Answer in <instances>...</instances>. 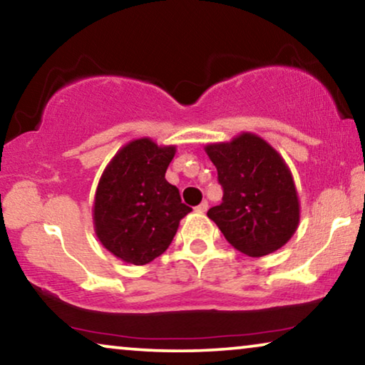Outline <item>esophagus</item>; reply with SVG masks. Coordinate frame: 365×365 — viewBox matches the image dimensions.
Returning a JSON list of instances; mask_svg holds the SVG:
<instances>
[{
  "label": "esophagus",
  "instance_id": "obj_1",
  "mask_svg": "<svg viewBox=\"0 0 365 365\" xmlns=\"http://www.w3.org/2000/svg\"><path fill=\"white\" fill-rule=\"evenodd\" d=\"M207 208H208V202L203 200V202L200 203V205L195 207V212H198V213H205Z\"/></svg>",
  "mask_w": 365,
  "mask_h": 365
}]
</instances>
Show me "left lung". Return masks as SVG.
<instances>
[{"mask_svg":"<svg viewBox=\"0 0 365 365\" xmlns=\"http://www.w3.org/2000/svg\"><path fill=\"white\" fill-rule=\"evenodd\" d=\"M205 152L223 188L222 203L207 215L228 244L249 257L269 255L287 244L299 227L300 203L280 153L249 132L208 143Z\"/></svg>","mask_w":365,"mask_h":365,"instance_id":"1","label":"left lung"}]
</instances>
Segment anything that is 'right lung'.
I'll list each match as a JSON object with an SVG mask.
<instances>
[{
  "label": "right lung",
  "mask_w": 365,
  "mask_h": 365,
  "mask_svg": "<svg viewBox=\"0 0 365 365\" xmlns=\"http://www.w3.org/2000/svg\"><path fill=\"white\" fill-rule=\"evenodd\" d=\"M175 145L158 147L152 138L132 140L121 147L96 187L95 233L116 259L145 265L172 244L180 220L192 212L178 188L165 180Z\"/></svg>",
  "instance_id": "add662e5"
}]
</instances>
